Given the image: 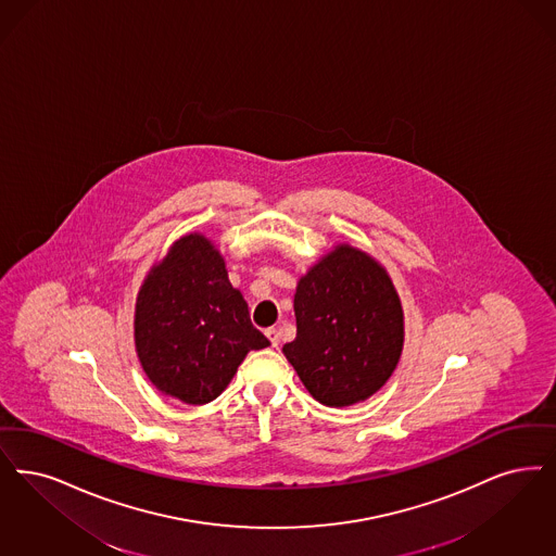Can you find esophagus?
I'll return each instance as SVG.
<instances>
[{"label": "esophagus", "mask_w": 556, "mask_h": 556, "mask_svg": "<svg viewBox=\"0 0 556 556\" xmlns=\"http://www.w3.org/2000/svg\"><path fill=\"white\" fill-rule=\"evenodd\" d=\"M267 337L273 348H277V345H279V339H281V337H279V331H277L275 327H273V329H267Z\"/></svg>", "instance_id": "esophagus-1"}]
</instances>
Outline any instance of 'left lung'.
<instances>
[{
	"label": "left lung",
	"mask_w": 556,
	"mask_h": 556,
	"mask_svg": "<svg viewBox=\"0 0 556 556\" xmlns=\"http://www.w3.org/2000/svg\"><path fill=\"white\" fill-rule=\"evenodd\" d=\"M298 333L283 354L312 397L329 407L366 401L391 378L403 350L400 295L384 267L334 245L298 281Z\"/></svg>",
	"instance_id": "obj_1"
}]
</instances>
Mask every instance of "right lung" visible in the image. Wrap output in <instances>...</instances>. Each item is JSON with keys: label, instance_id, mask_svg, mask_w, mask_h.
<instances>
[{"label": "right lung", "instance_id": "1", "mask_svg": "<svg viewBox=\"0 0 556 556\" xmlns=\"http://www.w3.org/2000/svg\"><path fill=\"white\" fill-rule=\"evenodd\" d=\"M134 343L163 395L202 405L217 400L250 350L270 345L250 323L222 252L188 233L149 270L136 298Z\"/></svg>", "mask_w": 556, "mask_h": 556}]
</instances>
